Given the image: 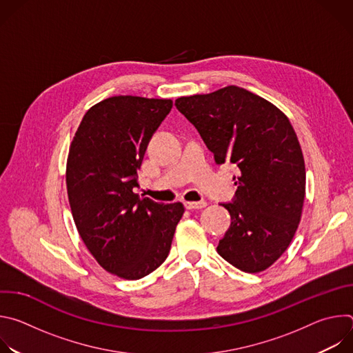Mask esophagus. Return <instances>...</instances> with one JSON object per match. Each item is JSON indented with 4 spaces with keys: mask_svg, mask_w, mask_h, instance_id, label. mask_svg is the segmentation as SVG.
I'll use <instances>...</instances> for the list:
<instances>
[{
    "mask_svg": "<svg viewBox=\"0 0 353 353\" xmlns=\"http://www.w3.org/2000/svg\"><path fill=\"white\" fill-rule=\"evenodd\" d=\"M184 207L187 210H203L207 207V201H187Z\"/></svg>",
    "mask_w": 353,
    "mask_h": 353,
    "instance_id": "34e87169",
    "label": "esophagus"
}]
</instances>
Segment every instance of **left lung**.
Masks as SVG:
<instances>
[{"mask_svg": "<svg viewBox=\"0 0 353 353\" xmlns=\"http://www.w3.org/2000/svg\"><path fill=\"white\" fill-rule=\"evenodd\" d=\"M177 110L196 128L216 165L239 169L232 218L216 251L244 272H261L289 247L303 208L306 170L288 117L240 86L183 96ZM236 179V177H233Z\"/></svg>", "mask_w": 353, "mask_h": 353, "instance_id": "1", "label": "left lung"}]
</instances>
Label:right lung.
Here are the masks:
<instances>
[{"mask_svg": "<svg viewBox=\"0 0 353 353\" xmlns=\"http://www.w3.org/2000/svg\"><path fill=\"white\" fill-rule=\"evenodd\" d=\"M172 108L170 99H105L86 112L70 146L67 190L79 236L124 279H141L166 260L184 214L181 203L135 192L146 146Z\"/></svg>", "mask_w": 353, "mask_h": 353, "instance_id": "right-lung-1", "label": "right lung"}]
</instances>
